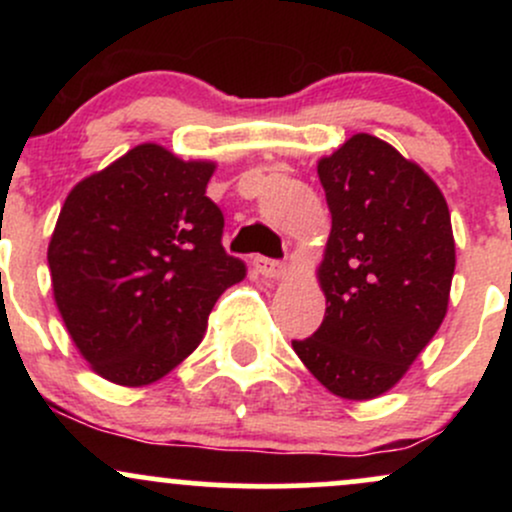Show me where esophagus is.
Returning a JSON list of instances; mask_svg holds the SVG:
<instances>
[{
	"mask_svg": "<svg viewBox=\"0 0 512 512\" xmlns=\"http://www.w3.org/2000/svg\"><path fill=\"white\" fill-rule=\"evenodd\" d=\"M255 269L264 279H281V276H286V264L279 260H267V257H255Z\"/></svg>",
	"mask_w": 512,
	"mask_h": 512,
	"instance_id": "1",
	"label": "esophagus"
}]
</instances>
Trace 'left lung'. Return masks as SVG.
<instances>
[{
    "mask_svg": "<svg viewBox=\"0 0 512 512\" xmlns=\"http://www.w3.org/2000/svg\"><path fill=\"white\" fill-rule=\"evenodd\" d=\"M332 231L317 284L325 320L293 342L332 395L392 390L448 313L455 238L443 192L419 163L358 132L317 161Z\"/></svg>",
    "mask_w": 512,
    "mask_h": 512,
    "instance_id": "left-lung-1",
    "label": "left lung"
}]
</instances>
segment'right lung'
I'll return each instance as SVG.
<instances>
[{
  "instance_id": "right-lung-1",
  "label": "right lung",
  "mask_w": 512,
  "mask_h": 512,
  "mask_svg": "<svg viewBox=\"0 0 512 512\" xmlns=\"http://www.w3.org/2000/svg\"><path fill=\"white\" fill-rule=\"evenodd\" d=\"M214 170L149 142L64 199L48 245L52 296L79 354L110 383L168 375L204 339L221 293L245 279L207 197Z\"/></svg>"
}]
</instances>
